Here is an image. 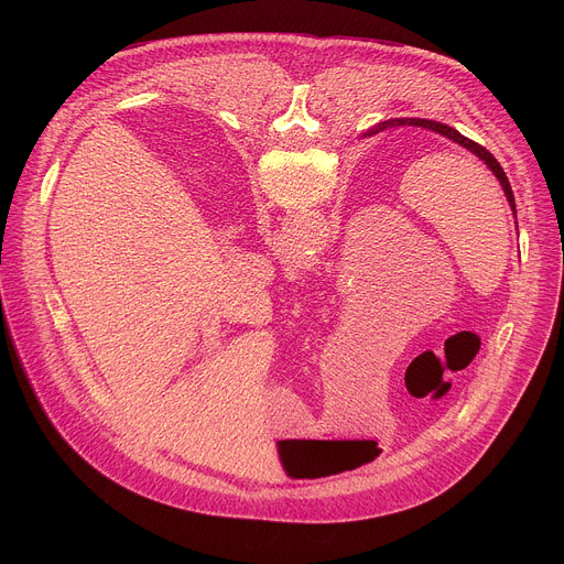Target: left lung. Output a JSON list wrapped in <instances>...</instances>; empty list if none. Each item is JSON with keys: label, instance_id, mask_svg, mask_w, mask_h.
<instances>
[{"label": "left lung", "instance_id": "obj_1", "mask_svg": "<svg viewBox=\"0 0 564 564\" xmlns=\"http://www.w3.org/2000/svg\"><path fill=\"white\" fill-rule=\"evenodd\" d=\"M399 124H415V127H424V129L437 131V133L446 135L448 140H453V142L462 144L464 149L473 151L479 160H485V163L489 165V170H491V172L496 174V178L500 181V185H502V189H505V194H507V198H509V205H511V209H513V214H516V198H513L511 183H509V178H507L505 170L500 167V163H498V160L494 158V153H491V151H487V149L481 147V144H477V142H473V140H468V138H464L457 129H453V127H448V124H442V122H435V120H426V118H392V120L379 122V127H375V129L370 131V135H372V133H377V131H381V129H386V127H399Z\"/></svg>", "mask_w": 564, "mask_h": 564}]
</instances>
